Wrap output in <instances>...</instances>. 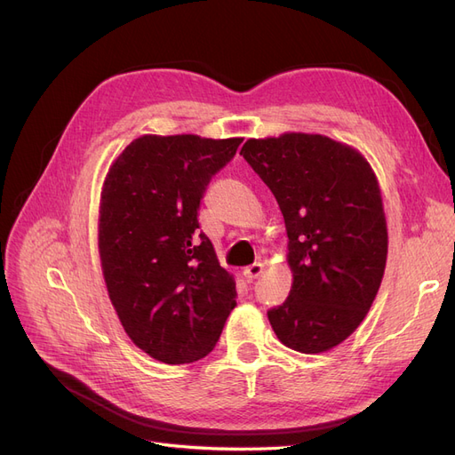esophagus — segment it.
<instances>
[{
	"mask_svg": "<svg viewBox=\"0 0 455 455\" xmlns=\"http://www.w3.org/2000/svg\"><path fill=\"white\" fill-rule=\"evenodd\" d=\"M261 273H264V264H252V266H249V267H244V271H243L246 281L258 279Z\"/></svg>",
	"mask_w": 455,
	"mask_h": 455,
	"instance_id": "obj_1",
	"label": "esophagus"
}]
</instances>
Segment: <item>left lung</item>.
Instances as JSON below:
<instances>
[{
  "mask_svg": "<svg viewBox=\"0 0 455 455\" xmlns=\"http://www.w3.org/2000/svg\"><path fill=\"white\" fill-rule=\"evenodd\" d=\"M241 156L279 203L292 288L267 311L275 334L299 353L347 339L374 301L387 261L378 178L355 148L323 134L246 140Z\"/></svg>",
  "mask_w": 455,
  "mask_h": 455,
  "instance_id": "8db88e82",
  "label": "left lung"
}]
</instances>
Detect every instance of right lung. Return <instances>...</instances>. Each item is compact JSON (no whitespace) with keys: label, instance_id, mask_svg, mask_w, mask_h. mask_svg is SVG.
Segmentation results:
<instances>
[{"label":"right lung","instance_id":"obj_1","mask_svg":"<svg viewBox=\"0 0 455 455\" xmlns=\"http://www.w3.org/2000/svg\"><path fill=\"white\" fill-rule=\"evenodd\" d=\"M241 142L144 134L106 174L99 252L108 296L127 336L151 359H203L237 306L235 281L197 231V211Z\"/></svg>","mask_w":455,"mask_h":455}]
</instances>
